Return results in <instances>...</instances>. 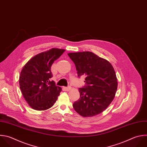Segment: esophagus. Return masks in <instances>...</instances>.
<instances>
[{
	"label": "esophagus",
	"instance_id": "obj_1",
	"mask_svg": "<svg viewBox=\"0 0 147 147\" xmlns=\"http://www.w3.org/2000/svg\"><path fill=\"white\" fill-rule=\"evenodd\" d=\"M64 89L67 91H69L71 90V87H64Z\"/></svg>",
	"mask_w": 147,
	"mask_h": 147
}]
</instances>
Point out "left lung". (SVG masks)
<instances>
[{"instance_id": "8db88e82", "label": "left lung", "mask_w": 147, "mask_h": 147, "mask_svg": "<svg viewBox=\"0 0 147 147\" xmlns=\"http://www.w3.org/2000/svg\"><path fill=\"white\" fill-rule=\"evenodd\" d=\"M74 63L78 76H86V85L79 88L80 98L73 104L80 115L89 117L103 112L113 101L117 79L112 65L91 52L68 53Z\"/></svg>"}]
</instances>
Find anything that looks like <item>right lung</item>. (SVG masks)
Segmentation results:
<instances>
[{"label":"right lung","instance_id":"1","mask_svg":"<svg viewBox=\"0 0 147 147\" xmlns=\"http://www.w3.org/2000/svg\"><path fill=\"white\" fill-rule=\"evenodd\" d=\"M65 50L52 48L41 52L28 61L23 67L19 79L22 95L33 109L45 110L53 106L61 91L50 79L51 66Z\"/></svg>","mask_w":147,"mask_h":147}]
</instances>
